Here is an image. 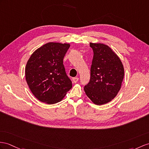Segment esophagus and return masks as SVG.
I'll use <instances>...</instances> for the list:
<instances>
[{"instance_id": "obj_1", "label": "esophagus", "mask_w": 149, "mask_h": 149, "mask_svg": "<svg viewBox=\"0 0 149 149\" xmlns=\"http://www.w3.org/2000/svg\"><path fill=\"white\" fill-rule=\"evenodd\" d=\"M78 79H79V78H78V77H74V78H72V81H73V82L74 83H77L78 82Z\"/></svg>"}]
</instances>
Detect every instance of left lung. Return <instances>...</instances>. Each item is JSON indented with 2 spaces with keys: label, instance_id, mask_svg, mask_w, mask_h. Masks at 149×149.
Returning <instances> with one entry per match:
<instances>
[{
  "label": "left lung",
  "instance_id": "8db88e82",
  "mask_svg": "<svg viewBox=\"0 0 149 149\" xmlns=\"http://www.w3.org/2000/svg\"><path fill=\"white\" fill-rule=\"evenodd\" d=\"M93 51L86 95L96 105L107 104L117 95L124 78V68L119 57L107 45L90 43Z\"/></svg>",
  "mask_w": 149,
  "mask_h": 149
}]
</instances>
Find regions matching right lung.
I'll return each mask as SVG.
<instances>
[{
	"instance_id": "1",
	"label": "right lung",
	"mask_w": 149,
	"mask_h": 149,
	"mask_svg": "<svg viewBox=\"0 0 149 149\" xmlns=\"http://www.w3.org/2000/svg\"><path fill=\"white\" fill-rule=\"evenodd\" d=\"M69 43L49 42L31 54L25 68L31 92L42 102L54 104L63 99L72 87L63 64Z\"/></svg>"
}]
</instances>
